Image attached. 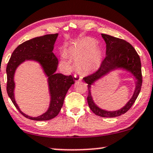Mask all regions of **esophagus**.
Listing matches in <instances>:
<instances>
[{"label": "esophagus", "mask_w": 153, "mask_h": 153, "mask_svg": "<svg viewBox=\"0 0 153 153\" xmlns=\"http://www.w3.org/2000/svg\"><path fill=\"white\" fill-rule=\"evenodd\" d=\"M74 77L75 82H79V81H81V80L82 79V76H79V75H76V74H74Z\"/></svg>", "instance_id": "1"}]
</instances>
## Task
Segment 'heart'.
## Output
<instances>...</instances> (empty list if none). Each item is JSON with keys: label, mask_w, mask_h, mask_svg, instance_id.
I'll return each mask as SVG.
<instances>
[{"label": "heart", "mask_w": 153, "mask_h": 153, "mask_svg": "<svg viewBox=\"0 0 153 153\" xmlns=\"http://www.w3.org/2000/svg\"><path fill=\"white\" fill-rule=\"evenodd\" d=\"M66 54L76 61L80 71L91 72L97 70L103 62V54L95 39L85 37L75 41L66 49ZM65 58V56L62 55Z\"/></svg>", "instance_id": "heart-1"}]
</instances>
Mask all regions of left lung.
Here are the masks:
<instances>
[{
  "label": "left lung",
  "instance_id": "left-lung-1",
  "mask_svg": "<svg viewBox=\"0 0 153 153\" xmlns=\"http://www.w3.org/2000/svg\"><path fill=\"white\" fill-rule=\"evenodd\" d=\"M106 44L105 58L97 72L84 77L83 80L88 84L87 102L91 110L97 116L103 118L120 116L127 112L135 103L142 86V72L140 56L132 45L124 39L101 34ZM115 70H123L131 73L134 77L135 90L133 96L123 107L116 111L102 109L95 104L91 95V87L96 81Z\"/></svg>",
  "mask_w": 153,
  "mask_h": 153
}]
</instances>
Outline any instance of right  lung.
Masks as SVG:
<instances>
[{
    "label": "right lung",
    "mask_w": 153,
    "mask_h": 153,
    "mask_svg": "<svg viewBox=\"0 0 153 153\" xmlns=\"http://www.w3.org/2000/svg\"><path fill=\"white\" fill-rule=\"evenodd\" d=\"M57 37V33L52 34L25 41L13 51L7 63L6 68L7 95L20 114L29 119L48 120L56 117L63 105L68 90L75 83L74 79L71 75L65 76L62 74L56 73L59 61L54 54L53 50ZM25 61L37 62L43 69V73L48 77L51 97L50 105L44 114L37 117H32L24 114L19 108L14 99V73L16 68Z\"/></svg>",
    "instance_id": "obj_1"
}]
</instances>
